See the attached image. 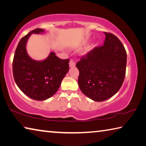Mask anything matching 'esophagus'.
I'll list each match as a JSON object with an SVG mask.
<instances>
[{
  "instance_id": "esophagus-1",
  "label": "esophagus",
  "mask_w": 146,
  "mask_h": 146,
  "mask_svg": "<svg viewBox=\"0 0 146 146\" xmlns=\"http://www.w3.org/2000/svg\"><path fill=\"white\" fill-rule=\"evenodd\" d=\"M75 65H76L75 62L73 60H71L70 62V68H73V67H75Z\"/></svg>"
}]
</instances>
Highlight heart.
I'll return each instance as SVG.
<instances>
[{
  "label": "heart",
  "mask_w": 146,
  "mask_h": 146,
  "mask_svg": "<svg viewBox=\"0 0 146 146\" xmlns=\"http://www.w3.org/2000/svg\"><path fill=\"white\" fill-rule=\"evenodd\" d=\"M86 42H87V41H84L83 42L82 44H85ZM94 47H95V44H91V45L89 46L87 48H86V49L84 50V54H88L90 52V51H91L93 50V49L94 48Z\"/></svg>",
  "instance_id": "1"
}]
</instances>
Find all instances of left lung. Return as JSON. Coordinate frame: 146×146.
<instances>
[{"instance_id": "obj_1", "label": "left lung", "mask_w": 146, "mask_h": 146, "mask_svg": "<svg viewBox=\"0 0 146 146\" xmlns=\"http://www.w3.org/2000/svg\"><path fill=\"white\" fill-rule=\"evenodd\" d=\"M104 33V46L95 48L76 64L79 88L96 102L108 100L118 92L126 69L127 54L123 44L114 35Z\"/></svg>"}]
</instances>
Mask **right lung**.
I'll return each instance as SVG.
<instances>
[{
	"label": "right lung",
	"mask_w": 146,
	"mask_h": 146,
	"mask_svg": "<svg viewBox=\"0 0 146 146\" xmlns=\"http://www.w3.org/2000/svg\"><path fill=\"white\" fill-rule=\"evenodd\" d=\"M43 29H35L21 39L15 53L13 73L17 85L28 97L45 100L53 96L68 72L70 60H62L50 52L42 60H35L27 53L26 44L32 34H42Z\"/></svg>",
	"instance_id": "obj_1"
}]
</instances>
